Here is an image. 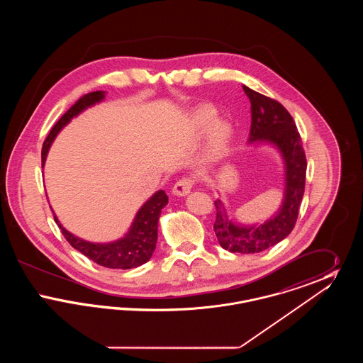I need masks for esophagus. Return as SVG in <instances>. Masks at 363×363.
Masks as SVG:
<instances>
[{
    "label": "esophagus",
    "instance_id": "obj_1",
    "mask_svg": "<svg viewBox=\"0 0 363 363\" xmlns=\"http://www.w3.org/2000/svg\"><path fill=\"white\" fill-rule=\"evenodd\" d=\"M194 185L193 178L190 177H182L181 179L177 181V184L174 185L173 193L177 196H186L189 193L191 188Z\"/></svg>",
    "mask_w": 363,
    "mask_h": 363
}]
</instances>
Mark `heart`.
I'll return each mask as SVG.
<instances>
[{
	"instance_id": "1",
	"label": "heart",
	"mask_w": 363,
	"mask_h": 363,
	"mask_svg": "<svg viewBox=\"0 0 363 363\" xmlns=\"http://www.w3.org/2000/svg\"><path fill=\"white\" fill-rule=\"evenodd\" d=\"M216 116L215 108H212L211 106H201L199 107L193 117H191V130L199 133L203 132L211 122L213 121ZM231 138V128L230 125L225 121H215L211 128H209V151L213 155H222L228 145V141Z\"/></svg>"
}]
</instances>
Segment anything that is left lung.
Instances as JSON below:
<instances>
[{
    "label": "left lung",
    "mask_w": 363,
    "mask_h": 363,
    "mask_svg": "<svg viewBox=\"0 0 363 363\" xmlns=\"http://www.w3.org/2000/svg\"><path fill=\"white\" fill-rule=\"evenodd\" d=\"M252 104L249 141H267L277 145L286 163V196L279 213L259 225H237L228 220L220 200L215 201L213 230L220 246L231 253H259L284 240L296 223L305 191L306 155L291 114L275 99L243 86Z\"/></svg>",
    "instance_id": "left-lung-1"
}]
</instances>
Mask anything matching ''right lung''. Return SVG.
Returning a JSON list of instances; mask_svg holds the SVG:
<instances>
[{"label": "right lung", "mask_w": 363, "mask_h": 363, "mask_svg": "<svg viewBox=\"0 0 363 363\" xmlns=\"http://www.w3.org/2000/svg\"><path fill=\"white\" fill-rule=\"evenodd\" d=\"M104 98V91H95L83 95L76 104L70 107L69 110L57 121L45 140L42 147V166L45 164L48 151L52 145V140L57 133L82 113L88 106H92L96 102H101ZM169 203V197L164 190H159L155 194L140 208V211L135 218V222L130 227L129 233L118 241L111 243H92V242L83 241L69 231H67L62 225H60L58 219L54 216L55 223L61 228L62 235L69 242L72 247L83 253L86 257L92 259L94 262L111 268V269H130L145 264L151 259L156 247L157 240V222L160 216L162 208Z\"/></svg>", "instance_id": "1"}]
</instances>
